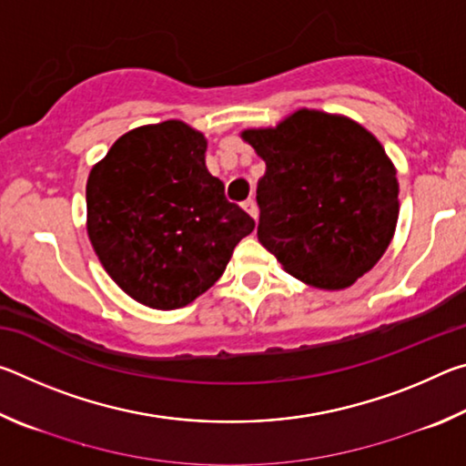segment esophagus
Returning a JSON list of instances; mask_svg holds the SVG:
<instances>
[{
  "label": "esophagus",
  "instance_id": "1",
  "mask_svg": "<svg viewBox=\"0 0 466 466\" xmlns=\"http://www.w3.org/2000/svg\"><path fill=\"white\" fill-rule=\"evenodd\" d=\"M242 208L248 211V214L257 219V216H258V209H257V203H255V199H247L242 203Z\"/></svg>",
  "mask_w": 466,
  "mask_h": 466
}]
</instances>
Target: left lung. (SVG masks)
Returning a JSON list of instances; mask_svg holds the SVG:
<instances>
[{
    "label": "left lung",
    "mask_w": 466,
    "mask_h": 466,
    "mask_svg": "<svg viewBox=\"0 0 466 466\" xmlns=\"http://www.w3.org/2000/svg\"><path fill=\"white\" fill-rule=\"evenodd\" d=\"M242 139L265 160L257 236L283 269L314 288L343 289L380 261L397 226L399 183L372 133L302 108Z\"/></svg>",
    "instance_id": "obj_1"
}]
</instances>
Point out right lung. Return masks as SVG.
Returning a JSON list of instances; mask_svg holds the SVG:
<instances>
[{"label": "right lung", "mask_w": 466, "mask_h": 466, "mask_svg": "<svg viewBox=\"0 0 466 466\" xmlns=\"http://www.w3.org/2000/svg\"><path fill=\"white\" fill-rule=\"evenodd\" d=\"M203 133L180 121L125 133L86 185L88 236L125 294L157 310L193 302L255 230L205 167Z\"/></svg>", "instance_id": "1"}]
</instances>
